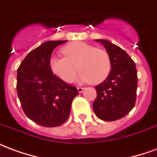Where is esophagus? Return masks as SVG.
I'll return each mask as SVG.
<instances>
[{
    "mask_svg": "<svg viewBox=\"0 0 157 157\" xmlns=\"http://www.w3.org/2000/svg\"><path fill=\"white\" fill-rule=\"evenodd\" d=\"M84 89L85 88H84V87H82V86H77V90H78L79 92H82Z\"/></svg>",
    "mask_w": 157,
    "mask_h": 157,
    "instance_id": "obj_1",
    "label": "esophagus"
}]
</instances>
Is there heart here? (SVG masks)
Here are the masks:
<instances>
[{
  "label": "heart",
  "mask_w": 157,
  "mask_h": 157,
  "mask_svg": "<svg viewBox=\"0 0 157 157\" xmlns=\"http://www.w3.org/2000/svg\"><path fill=\"white\" fill-rule=\"evenodd\" d=\"M65 56H52L49 67L52 72L65 82H72L78 71L82 82L99 83L111 71V59L108 52L84 42H73L62 48Z\"/></svg>",
  "instance_id": "1"
}]
</instances>
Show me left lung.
<instances>
[{"mask_svg":"<svg viewBox=\"0 0 157 157\" xmlns=\"http://www.w3.org/2000/svg\"><path fill=\"white\" fill-rule=\"evenodd\" d=\"M103 44L111 59L108 77L96 86L97 98L92 107L96 116L104 121H115L124 117L134 108L138 86L137 71L134 60L126 52L103 39Z\"/></svg>","mask_w":157,"mask_h":157,"instance_id":"left-lung-1","label":"left lung"}]
</instances>
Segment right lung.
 I'll list each match as a JSON object with an SVG mask.
<instances>
[{"instance_id":"right-lung-1","label":"right lung","mask_w":157,"mask_h":157,"mask_svg":"<svg viewBox=\"0 0 157 157\" xmlns=\"http://www.w3.org/2000/svg\"><path fill=\"white\" fill-rule=\"evenodd\" d=\"M66 41H48L29 52L17 68V92L23 112L37 124L56 127L69 118L73 99L79 93L52 72L53 50Z\"/></svg>"}]
</instances>
